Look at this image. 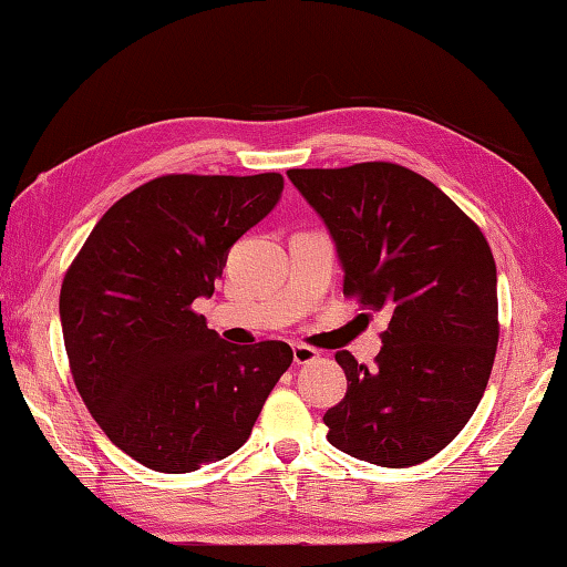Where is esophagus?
Segmentation results:
<instances>
[{
    "label": "esophagus",
    "instance_id": "esophagus-1",
    "mask_svg": "<svg viewBox=\"0 0 567 567\" xmlns=\"http://www.w3.org/2000/svg\"><path fill=\"white\" fill-rule=\"evenodd\" d=\"M320 358L318 350L307 348V344H292V360L295 364H310Z\"/></svg>",
    "mask_w": 567,
    "mask_h": 567
}]
</instances>
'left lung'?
<instances>
[{
	"instance_id": "8db88e82",
	"label": "left lung",
	"mask_w": 567,
	"mask_h": 567,
	"mask_svg": "<svg viewBox=\"0 0 567 567\" xmlns=\"http://www.w3.org/2000/svg\"><path fill=\"white\" fill-rule=\"evenodd\" d=\"M328 227L344 295L390 315L375 368L334 354L348 378L324 412L330 443L382 467L437 455L473 417L497 348V272L480 227L408 167L290 169Z\"/></svg>"
}]
</instances>
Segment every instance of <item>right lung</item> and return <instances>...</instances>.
Instances as JSON below:
<instances>
[{"instance_id":"1","label":"right lung","mask_w":567,"mask_h":567,"mask_svg":"<svg viewBox=\"0 0 567 567\" xmlns=\"http://www.w3.org/2000/svg\"><path fill=\"white\" fill-rule=\"evenodd\" d=\"M282 187L277 172L152 179L104 213L64 275L74 385L104 435L150 470L192 473L233 455L290 368L287 342L237 348L192 310Z\"/></svg>"}]
</instances>
